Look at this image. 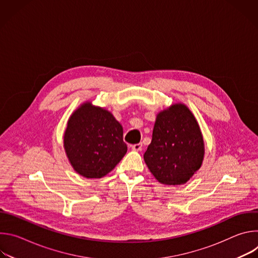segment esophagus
Instances as JSON below:
<instances>
[{"instance_id":"obj_1","label":"esophagus","mask_w":258,"mask_h":258,"mask_svg":"<svg viewBox=\"0 0 258 258\" xmlns=\"http://www.w3.org/2000/svg\"><path fill=\"white\" fill-rule=\"evenodd\" d=\"M132 150L134 151H141L142 148H143V144L142 143H138V144H135V145H132Z\"/></svg>"}]
</instances>
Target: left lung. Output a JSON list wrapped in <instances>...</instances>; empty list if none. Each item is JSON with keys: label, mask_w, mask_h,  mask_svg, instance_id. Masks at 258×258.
I'll list each match as a JSON object with an SVG mask.
<instances>
[{"label": "left lung", "mask_w": 258, "mask_h": 258, "mask_svg": "<svg viewBox=\"0 0 258 258\" xmlns=\"http://www.w3.org/2000/svg\"><path fill=\"white\" fill-rule=\"evenodd\" d=\"M203 158V137L190 109L177 103L159 112L144 154L155 178L164 185H182L201 167Z\"/></svg>", "instance_id": "obj_1"}]
</instances>
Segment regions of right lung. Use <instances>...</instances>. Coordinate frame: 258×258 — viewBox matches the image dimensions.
<instances>
[{"mask_svg":"<svg viewBox=\"0 0 258 258\" xmlns=\"http://www.w3.org/2000/svg\"><path fill=\"white\" fill-rule=\"evenodd\" d=\"M122 137L123 128L111 112L86 102L68 119L64 149L78 173L101 178L125 155L127 146Z\"/></svg>","mask_w":258,"mask_h":258,"instance_id":"1","label":"right lung"}]
</instances>
